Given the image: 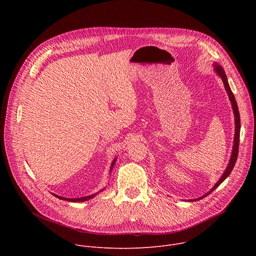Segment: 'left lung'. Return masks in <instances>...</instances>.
<instances>
[{
    "instance_id": "1",
    "label": "left lung",
    "mask_w": 256,
    "mask_h": 256,
    "mask_svg": "<svg viewBox=\"0 0 256 256\" xmlns=\"http://www.w3.org/2000/svg\"><path fill=\"white\" fill-rule=\"evenodd\" d=\"M214 70L216 72V75L220 77L223 81V84L225 86V89L227 91V94L229 96V99L231 101V104H232V109H233V114H234V118H235V134H234V142H233V148H232V153H231V157H230V160H229V163H228V166L227 168L225 169L224 173L222 174L221 178L218 180L216 184L212 186V188H210L206 194H204L202 196L198 198H196L194 200H202L204 198H206V196H208L210 194H212L218 186H220L222 182L230 175L231 171L233 170L234 166H235V163H236V160H237V157H238V150H239V138H240V114H239V110H238V106H237V102L235 100V97H234V94L229 86V83H228V79H227V76H226V72L224 70V68L218 64V62H214ZM192 202V200H190Z\"/></svg>"
}]
</instances>
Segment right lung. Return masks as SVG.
<instances>
[{
	"label": "right lung",
	"instance_id": "obj_1",
	"mask_svg": "<svg viewBox=\"0 0 256 256\" xmlns=\"http://www.w3.org/2000/svg\"><path fill=\"white\" fill-rule=\"evenodd\" d=\"M116 158H118V157H116V158H114V160L112 161V165H110V171H109V173H112V169H114V164H116ZM104 190V188H103V190ZM101 190H100V192H101ZM100 192H95V194H90V196H82V198H62V196H60L54 194H54L56 198H60V200H62L72 202H86V200H89L93 198H94V196H96Z\"/></svg>",
	"mask_w": 256,
	"mask_h": 256
}]
</instances>
